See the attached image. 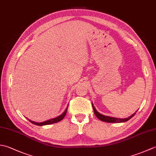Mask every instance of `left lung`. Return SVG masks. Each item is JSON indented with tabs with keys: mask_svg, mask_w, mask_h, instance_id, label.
I'll return each mask as SVG.
<instances>
[{
	"mask_svg": "<svg viewBox=\"0 0 156 156\" xmlns=\"http://www.w3.org/2000/svg\"><path fill=\"white\" fill-rule=\"evenodd\" d=\"M92 108H93L94 114L96 116H97V117L98 119H100L101 121L107 122H122L127 121L128 120H129V119L133 117V116L135 115V113H136V112H135L133 115H132L131 116H130V117H129L128 118H126V119H117V118H115V117H108V116H105L103 115H101L100 112H98L97 110H96V108H94L93 104L92 103Z\"/></svg>",
	"mask_w": 156,
	"mask_h": 156,
	"instance_id": "left-lung-1",
	"label": "left lung"
}]
</instances>
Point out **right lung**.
Returning a JSON list of instances; mask_svg holds the SVG:
<instances>
[{
    "label": "right lung",
    "instance_id": "1",
    "mask_svg": "<svg viewBox=\"0 0 156 156\" xmlns=\"http://www.w3.org/2000/svg\"><path fill=\"white\" fill-rule=\"evenodd\" d=\"M67 109H68V108L66 109V111L64 112H63V114H62L60 116H59V117H55L54 119H50V120H48V121H46L42 122H34V121H32L31 120H29V119H28V120L30 121L31 123L34 124V125H39V126H42V125H49V124H52V123H55V122H58L59 121H60L62 120L63 119H64V117H65V115H66V112H67Z\"/></svg>",
    "mask_w": 156,
    "mask_h": 156
}]
</instances>
